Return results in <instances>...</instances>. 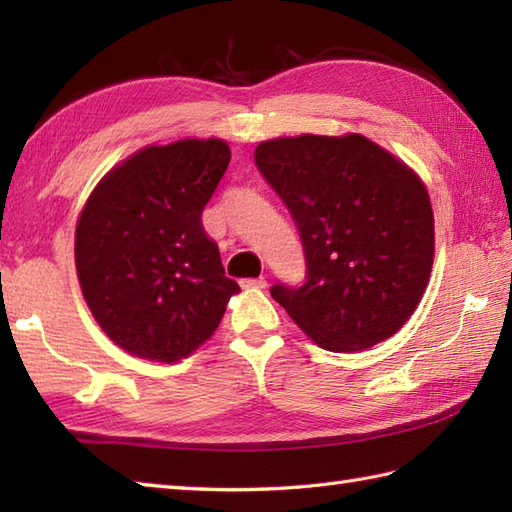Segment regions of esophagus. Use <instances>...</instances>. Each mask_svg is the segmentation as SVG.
Here are the masks:
<instances>
[{
    "label": "esophagus",
    "mask_w": 512,
    "mask_h": 512,
    "mask_svg": "<svg viewBox=\"0 0 512 512\" xmlns=\"http://www.w3.org/2000/svg\"><path fill=\"white\" fill-rule=\"evenodd\" d=\"M239 286H242V288H264L266 279L264 277H248V279L239 281Z\"/></svg>",
    "instance_id": "1"
}]
</instances>
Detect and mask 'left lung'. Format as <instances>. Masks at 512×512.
Segmentation results:
<instances>
[{
	"instance_id": "left-lung-1",
	"label": "left lung",
	"mask_w": 512,
	"mask_h": 512,
	"mask_svg": "<svg viewBox=\"0 0 512 512\" xmlns=\"http://www.w3.org/2000/svg\"><path fill=\"white\" fill-rule=\"evenodd\" d=\"M255 165L288 206L306 253V281L275 284L273 299L330 352L396 334L433 264V211L416 173L361 134L266 140Z\"/></svg>"
}]
</instances>
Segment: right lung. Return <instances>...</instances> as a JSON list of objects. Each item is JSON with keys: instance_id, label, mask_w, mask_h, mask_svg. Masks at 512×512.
<instances>
[{"instance_id": "obj_1", "label": "right lung", "mask_w": 512, "mask_h": 512, "mask_svg": "<svg viewBox=\"0 0 512 512\" xmlns=\"http://www.w3.org/2000/svg\"><path fill=\"white\" fill-rule=\"evenodd\" d=\"M231 162L224 140L151 145L99 182L76 224L74 259L96 323L129 354L173 363L220 325L239 292L202 211Z\"/></svg>"}]
</instances>
